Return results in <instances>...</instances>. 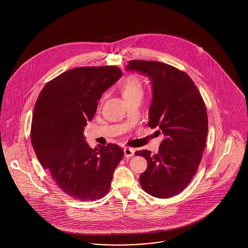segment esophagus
<instances>
[{
	"label": "esophagus",
	"mask_w": 248,
	"mask_h": 248,
	"mask_svg": "<svg viewBox=\"0 0 248 248\" xmlns=\"http://www.w3.org/2000/svg\"><path fill=\"white\" fill-rule=\"evenodd\" d=\"M124 152L125 157H132V156H134V154H135L134 149H131V148H125L124 150Z\"/></svg>",
	"instance_id": "esophagus-1"
}]
</instances>
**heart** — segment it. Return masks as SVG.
<instances>
[{"instance_id":"b5f03b06","label":"heart","mask_w":248,"mask_h":248,"mask_svg":"<svg viewBox=\"0 0 248 248\" xmlns=\"http://www.w3.org/2000/svg\"><path fill=\"white\" fill-rule=\"evenodd\" d=\"M120 91L125 101L137 96H141L143 94L141 81L136 76H128L120 85Z\"/></svg>"}]
</instances>
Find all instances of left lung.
<instances>
[{
    "instance_id": "1",
    "label": "left lung",
    "mask_w": 248,
    "mask_h": 248,
    "mask_svg": "<svg viewBox=\"0 0 248 248\" xmlns=\"http://www.w3.org/2000/svg\"><path fill=\"white\" fill-rule=\"evenodd\" d=\"M126 70L151 78L154 97L148 126L159 127L165 137L158 154H135L148 162L140 183L154 197L171 198L188 186L200 165L208 132L204 101L189 75L171 65L138 59L129 61Z\"/></svg>"
}]
</instances>
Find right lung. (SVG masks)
<instances>
[{"mask_svg": "<svg viewBox=\"0 0 248 248\" xmlns=\"http://www.w3.org/2000/svg\"><path fill=\"white\" fill-rule=\"evenodd\" d=\"M121 76L117 66L71 69L46 83L36 100L31 130L33 150L56 184L73 199L103 198L124 157L116 144L91 149L83 135L101 94Z\"/></svg>", "mask_w": 248, "mask_h": 248, "instance_id": "obj_1", "label": "right lung"}]
</instances>
